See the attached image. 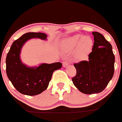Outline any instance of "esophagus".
Here are the masks:
<instances>
[{
    "label": "esophagus",
    "instance_id": "1",
    "mask_svg": "<svg viewBox=\"0 0 122 122\" xmlns=\"http://www.w3.org/2000/svg\"><path fill=\"white\" fill-rule=\"evenodd\" d=\"M70 63V61L68 60H65L63 62V67H66Z\"/></svg>",
    "mask_w": 122,
    "mask_h": 122
}]
</instances>
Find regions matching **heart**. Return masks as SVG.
I'll return each instance as SVG.
<instances>
[{
    "mask_svg": "<svg viewBox=\"0 0 122 122\" xmlns=\"http://www.w3.org/2000/svg\"><path fill=\"white\" fill-rule=\"evenodd\" d=\"M92 45V41L88 36L82 37L81 35H76L68 38L65 40L63 46L67 50L74 49L77 46V50L81 53H84L90 49Z\"/></svg>",
    "mask_w": 122,
    "mask_h": 122,
    "instance_id": "heart-1",
    "label": "heart"
}]
</instances>
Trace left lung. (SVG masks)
I'll use <instances>...</instances> for the list:
<instances>
[{
  "mask_svg": "<svg viewBox=\"0 0 122 122\" xmlns=\"http://www.w3.org/2000/svg\"><path fill=\"white\" fill-rule=\"evenodd\" d=\"M92 34L94 43L89 60L74 63L76 75L72 78L75 87L86 94L101 92L114 73L115 56L111 45L99 32H93Z\"/></svg>",
  "mask_w": 122,
  "mask_h": 122,
  "instance_id": "obj_1",
  "label": "left lung"
}]
</instances>
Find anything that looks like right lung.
Returning a JSON list of instances; mask_svg holds the SVG:
<instances>
[{"label": "right lung", "mask_w": 122, "mask_h": 122, "mask_svg": "<svg viewBox=\"0 0 122 122\" xmlns=\"http://www.w3.org/2000/svg\"><path fill=\"white\" fill-rule=\"evenodd\" d=\"M40 38L46 40L44 33L28 32L15 40L11 46L6 58V72L9 80L19 92L33 96L45 91L49 86L52 73L62 67V63H42L38 66L29 67L20 59L22 46L29 40Z\"/></svg>", "instance_id": "obj_1"}]
</instances>
